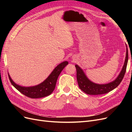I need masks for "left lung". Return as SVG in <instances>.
<instances>
[{
    "label": "left lung",
    "mask_w": 132,
    "mask_h": 132,
    "mask_svg": "<svg viewBox=\"0 0 132 132\" xmlns=\"http://www.w3.org/2000/svg\"><path fill=\"white\" fill-rule=\"evenodd\" d=\"M126 55L122 69L117 78L114 80L109 83L105 84H98L93 82L87 77L81 68L78 65L76 64L75 67L77 69V81L80 89L87 94L96 95L108 93L116 88L122 81L126 71L128 60V48L126 44Z\"/></svg>",
    "instance_id": "1"
}]
</instances>
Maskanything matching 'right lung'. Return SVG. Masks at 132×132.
<instances>
[{"mask_svg": "<svg viewBox=\"0 0 132 132\" xmlns=\"http://www.w3.org/2000/svg\"><path fill=\"white\" fill-rule=\"evenodd\" d=\"M68 64V62L67 61L60 63L52 71V73L45 81L38 85L33 86L26 87L19 85L12 80L9 73L8 76L11 84L23 95L32 98H42L47 96L52 93L55 89L57 80L60 73Z\"/></svg>", "mask_w": 132, "mask_h": 132, "instance_id": "1", "label": "right lung"}]
</instances>
